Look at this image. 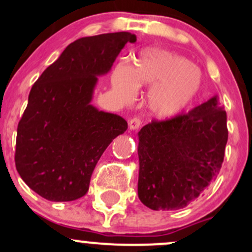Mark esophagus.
I'll use <instances>...</instances> for the list:
<instances>
[{
    "label": "esophagus",
    "instance_id": "1",
    "mask_svg": "<svg viewBox=\"0 0 252 252\" xmlns=\"http://www.w3.org/2000/svg\"><path fill=\"white\" fill-rule=\"evenodd\" d=\"M141 124H142V120H141V117H134L129 121V128L131 130L137 129Z\"/></svg>",
    "mask_w": 252,
    "mask_h": 252
}]
</instances>
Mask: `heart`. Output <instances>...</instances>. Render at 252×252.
Listing matches in <instances>:
<instances>
[{
    "label": "heart",
    "mask_w": 252,
    "mask_h": 252,
    "mask_svg": "<svg viewBox=\"0 0 252 252\" xmlns=\"http://www.w3.org/2000/svg\"><path fill=\"white\" fill-rule=\"evenodd\" d=\"M136 85L153 86L149 108L158 116L178 114L192 103L201 86L198 68L186 58L166 51H146L134 66L120 63L112 72V86L121 99H132Z\"/></svg>",
    "instance_id": "b5f03b06"
}]
</instances>
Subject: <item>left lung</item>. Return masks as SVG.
<instances>
[{
	"label": "left lung",
	"mask_w": 252,
	"mask_h": 252,
	"mask_svg": "<svg viewBox=\"0 0 252 252\" xmlns=\"http://www.w3.org/2000/svg\"><path fill=\"white\" fill-rule=\"evenodd\" d=\"M227 137L226 111L217 97L144 126L138 132L140 200L155 211L186 207L218 176Z\"/></svg>",
	"instance_id": "8db88e82"
}]
</instances>
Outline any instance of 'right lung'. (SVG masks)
<instances>
[{
  "instance_id": "obj_1",
  "label": "right lung",
  "mask_w": 252,
  "mask_h": 252,
  "mask_svg": "<svg viewBox=\"0 0 252 252\" xmlns=\"http://www.w3.org/2000/svg\"><path fill=\"white\" fill-rule=\"evenodd\" d=\"M129 32L76 40L32 86L17 126L15 166L28 187L51 201H72L89 190L100 156L128 123L90 104L97 76L111 68Z\"/></svg>"
}]
</instances>
